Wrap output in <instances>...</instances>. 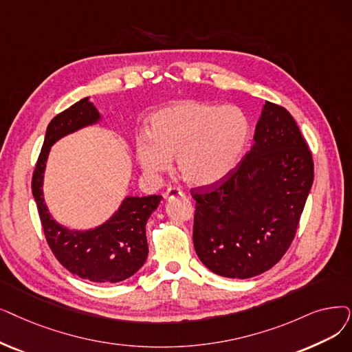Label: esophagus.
I'll return each mask as SVG.
<instances>
[{
	"mask_svg": "<svg viewBox=\"0 0 352 352\" xmlns=\"http://www.w3.org/2000/svg\"><path fill=\"white\" fill-rule=\"evenodd\" d=\"M184 195H186V192L177 187H170L164 192V197L166 198V200H171V198H174V197H184Z\"/></svg>",
	"mask_w": 352,
	"mask_h": 352,
	"instance_id": "34e87169",
	"label": "esophagus"
}]
</instances>
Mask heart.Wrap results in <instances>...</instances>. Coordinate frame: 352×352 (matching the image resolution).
Listing matches in <instances>:
<instances>
[{"label": "heart", "mask_w": 352, "mask_h": 352, "mask_svg": "<svg viewBox=\"0 0 352 352\" xmlns=\"http://www.w3.org/2000/svg\"><path fill=\"white\" fill-rule=\"evenodd\" d=\"M249 136L250 120L237 106L184 102L152 118L151 132L136 136V155L151 175L170 170L177 157L184 181L206 187L234 170Z\"/></svg>", "instance_id": "b5f03b06"}]
</instances>
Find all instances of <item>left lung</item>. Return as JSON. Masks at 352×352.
Here are the masks:
<instances>
[{
  "mask_svg": "<svg viewBox=\"0 0 352 352\" xmlns=\"http://www.w3.org/2000/svg\"><path fill=\"white\" fill-rule=\"evenodd\" d=\"M253 140L226 178L191 190L197 256L232 279L257 276L280 261L314 182L308 144L282 106L265 103Z\"/></svg>",
  "mask_w": 352,
  "mask_h": 352,
  "instance_id": "1",
  "label": "left lung"
}]
</instances>
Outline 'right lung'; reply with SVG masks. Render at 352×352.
Instances as JSON below:
<instances>
[{
	"mask_svg": "<svg viewBox=\"0 0 352 352\" xmlns=\"http://www.w3.org/2000/svg\"><path fill=\"white\" fill-rule=\"evenodd\" d=\"M99 120L100 113L89 98L76 102L52 119L33 173L32 190L45 240L57 261L82 279L116 283L131 278L144 266L148 256L145 226L162 197H126L108 221L80 232L58 224L49 212L43 195L44 170L52 145Z\"/></svg>",
	"mask_w": 352,
	"mask_h": 352,
	"instance_id": "1",
	"label": "right lung"
}]
</instances>
